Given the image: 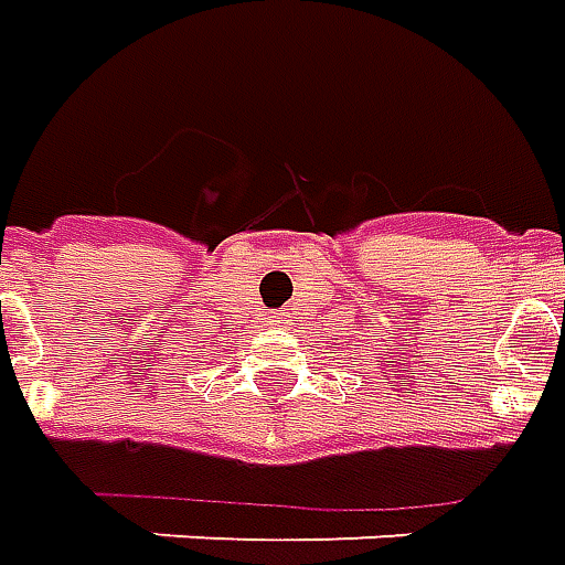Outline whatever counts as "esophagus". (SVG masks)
<instances>
[{
  "label": "esophagus",
  "instance_id": "esophagus-1",
  "mask_svg": "<svg viewBox=\"0 0 565 565\" xmlns=\"http://www.w3.org/2000/svg\"><path fill=\"white\" fill-rule=\"evenodd\" d=\"M268 324H275V328H284V324H290V315L284 312V309H278V312L268 315Z\"/></svg>",
  "mask_w": 565,
  "mask_h": 565
}]
</instances>
